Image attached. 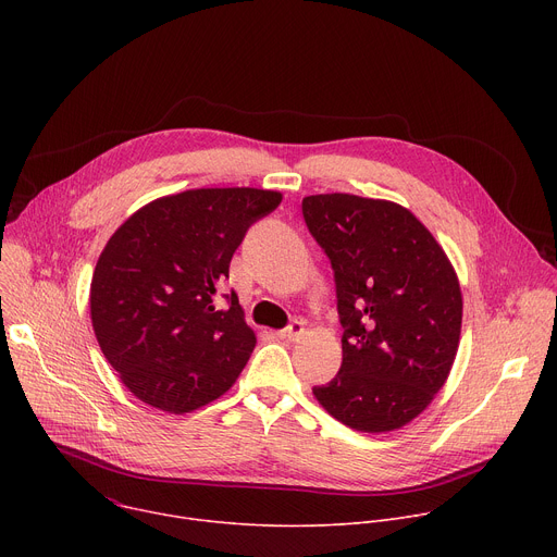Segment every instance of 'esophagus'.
Returning a JSON list of instances; mask_svg holds the SVG:
<instances>
[{"mask_svg":"<svg viewBox=\"0 0 557 557\" xmlns=\"http://www.w3.org/2000/svg\"><path fill=\"white\" fill-rule=\"evenodd\" d=\"M304 322H297V320H293L286 329H282V331H277V337L280 339H286V342H299L301 339V335H304Z\"/></svg>","mask_w":557,"mask_h":557,"instance_id":"esophagus-1","label":"esophagus"}]
</instances>
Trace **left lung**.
<instances>
[{
  "label": "left lung",
  "mask_w": 557,
  "mask_h": 557,
  "mask_svg": "<svg viewBox=\"0 0 557 557\" xmlns=\"http://www.w3.org/2000/svg\"><path fill=\"white\" fill-rule=\"evenodd\" d=\"M301 213L331 260L344 329L342 368L312 394L352 430L404 428L451 370L462 322L456 273L401 205L320 194L301 200Z\"/></svg>",
  "instance_id": "1"
}]
</instances>
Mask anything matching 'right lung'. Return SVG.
I'll list each match as a JSON object with an SVG mask.
<instances>
[{
    "label": "right lung",
    "mask_w": 557,
    "mask_h": 557,
    "mask_svg": "<svg viewBox=\"0 0 557 557\" xmlns=\"http://www.w3.org/2000/svg\"><path fill=\"white\" fill-rule=\"evenodd\" d=\"M282 194L191 189L153 200L106 245L90 286L97 342L140 401L174 414L224 394L256 335L235 290L218 293L251 224Z\"/></svg>",
    "instance_id": "obj_1"
}]
</instances>
